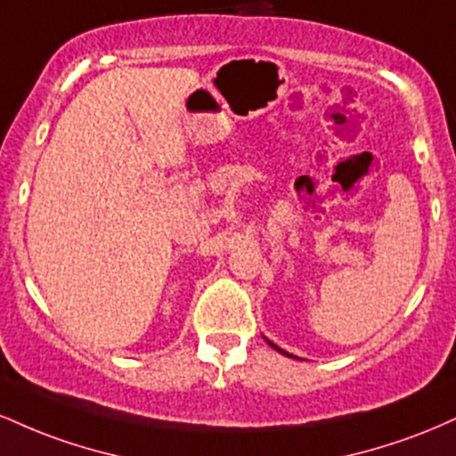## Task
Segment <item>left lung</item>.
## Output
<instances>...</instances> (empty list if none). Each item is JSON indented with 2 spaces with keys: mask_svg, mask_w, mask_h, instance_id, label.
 <instances>
[{
  "mask_svg": "<svg viewBox=\"0 0 456 456\" xmlns=\"http://www.w3.org/2000/svg\"><path fill=\"white\" fill-rule=\"evenodd\" d=\"M268 345H270V347H272V349H276V352H279V354H282V355H289V354H287V352H282V349H281V347H276V345H274V343H270V341H268Z\"/></svg>",
  "mask_w": 456,
  "mask_h": 456,
  "instance_id": "8db88e82",
  "label": "left lung"
}]
</instances>
